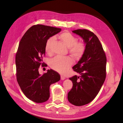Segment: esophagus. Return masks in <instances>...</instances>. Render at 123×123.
I'll list each match as a JSON object with an SVG mask.
<instances>
[{
    "label": "esophagus",
    "mask_w": 123,
    "mask_h": 123,
    "mask_svg": "<svg viewBox=\"0 0 123 123\" xmlns=\"http://www.w3.org/2000/svg\"><path fill=\"white\" fill-rule=\"evenodd\" d=\"M61 79L62 80H64L65 79V77L64 76L61 75Z\"/></svg>",
    "instance_id": "esophagus-1"
}]
</instances>
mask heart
Wrapping results in <instances>:
<instances>
[{
    "label": "heart",
    "instance_id": "b5f03b06",
    "mask_svg": "<svg viewBox=\"0 0 123 123\" xmlns=\"http://www.w3.org/2000/svg\"><path fill=\"white\" fill-rule=\"evenodd\" d=\"M58 37L66 47L69 48V52L73 57L79 58L83 55L85 51V44L81 43H76V38L70 33L68 32H63ZM55 39L54 37H51L46 41L45 51L48 54L51 53L52 47ZM72 64V59L68 57L56 56L52 59L50 62V67L52 68L61 73H65Z\"/></svg>",
    "mask_w": 123,
    "mask_h": 123
}]
</instances>
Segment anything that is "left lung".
<instances>
[{
	"label": "left lung",
	"mask_w": 123,
	"mask_h": 123,
	"mask_svg": "<svg viewBox=\"0 0 123 123\" xmlns=\"http://www.w3.org/2000/svg\"><path fill=\"white\" fill-rule=\"evenodd\" d=\"M72 32L83 38L86 46L82 56L73 67L80 75L69 79L73 87L68 99L73 105L81 106L90 103L98 93L106 79L107 59L102 45L93 33L86 29Z\"/></svg>",
	"instance_id": "left-lung-1"
}]
</instances>
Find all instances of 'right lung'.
Here are the masks:
<instances>
[{
    "mask_svg": "<svg viewBox=\"0 0 123 123\" xmlns=\"http://www.w3.org/2000/svg\"><path fill=\"white\" fill-rule=\"evenodd\" d=\"M61 30L50 26L34 25L25 33L19 44L15 58L17 80L26 97L35 103L47 101L50 85L61 79L60 75L52 69L41 75L38 69L41 65L46 66L43 61L46 41Z\"/></svg>",
    "mask_w": 123,
    "mask_h": 123,
    "instance_id": "right-lung-1",
    "label": "right lung"
}]
</instances>
